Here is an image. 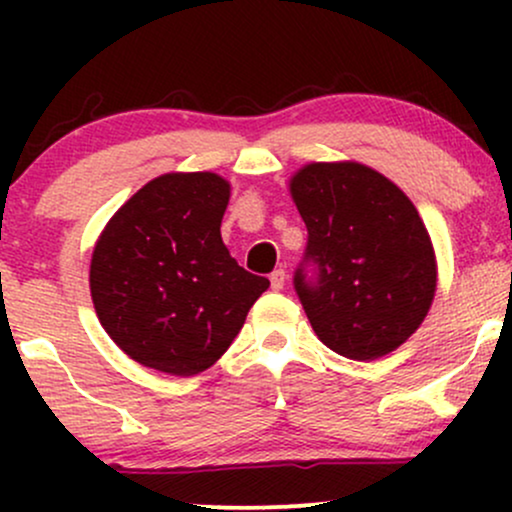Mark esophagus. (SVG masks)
I'll use <instances>...</instances> for the list:
<instances>
[{
	"label": "esophagus",
	"instance_id": "esophagus-1",
	"mask_svg": "<svg viewBox=\"0 0 512 512\" xmlns=\"http://www.w3.org/2000/svg\"><path fill=\"white\" fill-rule=\"evenodd\" d=\"M269 284H272L274 291L284 289V284H286V272H284V269H274V272L269 274Z\"/></svg>",
	"mask_w": 512,
	"mask_h": 512
}]
</instances>
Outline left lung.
I'll return each mask as SVG.
<instances>
[{
	"mask_svg": "<svg viewBox=\"0 0 512 512\" xmlns=\"http://www.w3.org/2000/svg\"><path fill=\"white\" fill-rule=\"evenodd\" d=\"M289 187L308 228L293 286L320 342L354 361L395 351L436 296V252L419 211L395 182L354 161L308 163Z\"/></svg>",
	"mask_w": 512,
	"mask_h": 512,
	"instance_id": "left-lung-1",
	"label": "left lung"
}]
</instances>
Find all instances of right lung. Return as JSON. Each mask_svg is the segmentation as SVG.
<instances>
[{"mask_svg": "<svg viewBox=\"0 0 512 512\" xmlns=\"http://www.w3.org/2000/svg\"><path fill=\"white\" fill-rule=\"evenodd\" d=\"M228 197L216 173H166L115 211L93 248L98 320L146 368L187 378L214 366L269 289L223 245Z\"/></svg>", "mask_w": 512, "mask_h": 512, "instance_id": "1", "label": "right lung"}]
</instances>
